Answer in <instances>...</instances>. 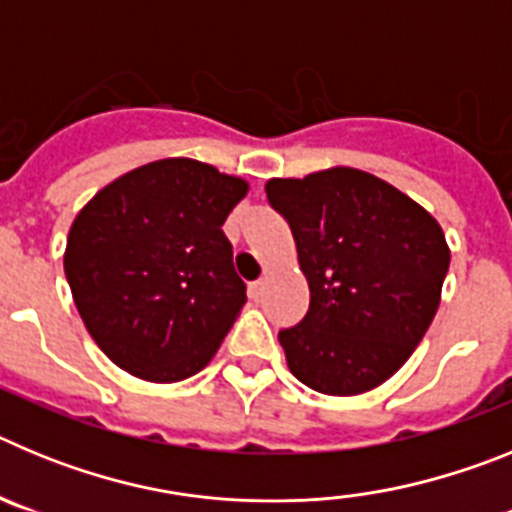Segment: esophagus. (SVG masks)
I'll return each mask as SVG.
<instances>
[{
	"instance_id": "1",
	"label": "esophagus",
	"mask_w": 512,
	"mask_h": 512,
	"mask_svg": "<svg viewBox=\"0 0 512 512\" xmlns=\"http://www.w3.org/2000/svg\"><path fill=\"white\" fill-rule=\"evenodd\" d=\"M264 287H266L264 279H256V282L248 284V295H251L253 300H259V297L264 295Z\"/></svg>"
}]
</instances>
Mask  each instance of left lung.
Wrapping results in <instances>:
<instances>
[{"mask_svg": "<svg viewBox=\"0 0 512 512\" xmlns=\"http://www.w3.org/2000/svg\"><path fill=\"white\" fill-rule=\"evenodd\" d=\"M266 200L289 223L310 287L305 318L279 330L289 369L323 395L374 390L436 315L451 261L441 225L408 194L348 166L271 179Z\"/></svg>", "mask_w": 512, "mask_h": 512, "instance_id": "obj_1", "label": "left lung"}]
</instances>
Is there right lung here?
Listing matches in <instances>:
<instances>
[{"label":"right lung","mask_w":512,"mask_h":512,"mask_svg":"<svg viewBox=\"0 0 512 512\" xmlns=\"http://www.w3.org/2000/svg\"><path fill=\"white\" fill-rule=\"evenodd\" d=\"M248 184L164 158L97 192L71 225L63 271L89 336L120 369L179 382L215 356L246 302L225 238Z\"/></svg>","instance_id":"add662e5"}]
</instances>
